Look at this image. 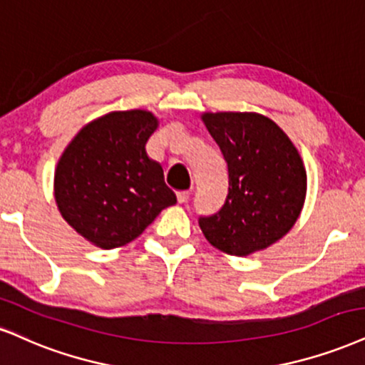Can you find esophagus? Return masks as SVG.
<instances>
[{
    "mask_svg": "<svg viewBox=\"0 0 365 365\" xmlns=\"http://www.w3.org/2000/svg\"><path fill=\"white\" fill-rule=\"evenodd\" d=\"M175 197H178V203H187V200H190V192L187 191H179L178 195H175Z\"/></svg>",
    "mask_w": 365,
    "mask_h": 365,
    "instance_id": "obj_1",
    "label": "esophagus"
}]
</instances>
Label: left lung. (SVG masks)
I'll return each mask as SVG.
<instances>
[{"label":"left lung","instance_id":"8db88e82","mask_svg":"<svg viewBox=\"0 0 365 365\" xmlns=\"http://www.w3.org/2000/svg\"><path fill=\"white\" fill-rule=\"evenodd\" d=\"M201 120L228 165V196L218 213L200 218L215 249L245 257L281 240L298 222L307 169L279 125L254 111L203 113Z\"/></svg>","mask_w":365,"mask_h":365}]
</instances>
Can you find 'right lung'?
I'll list each match as a JSON object with an SVG mask.
<instances>
[{"mask_svg":"<svg viewBox=\"0 0 365 365\" xmlns=\"http://www.w3.org/2000/svg\"><path fill=\"white\" fill-rule=\"evenodd\" d=\"M157 127L152 111H111L84 125L62 152L53 174L57 210L94 247L130 244L175 205L164 170L145 150Z\"/></svg>","mask_w":365,"mask_h":365,"instance_id":"right-lung-1","label":"right lung"}]
</instances>
